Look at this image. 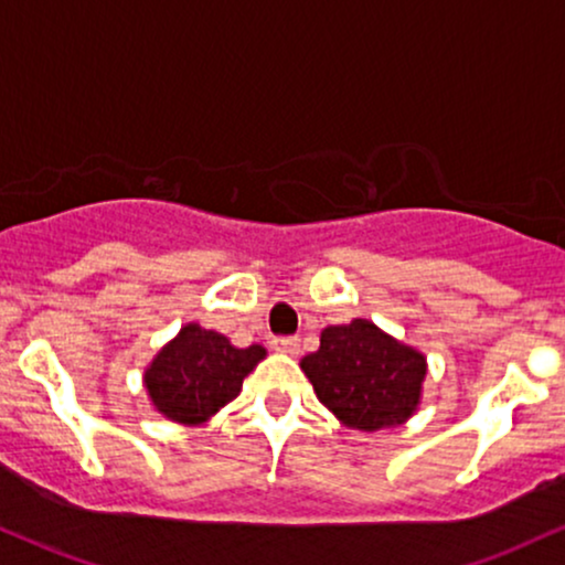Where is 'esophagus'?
Returning <instances> with one entry per match:
<instances>
[{
	"label": "esophagus",
	"mask_w": 565,
	"mask_h": 565,
	"mask_svg": "<svg viewBox=\"0 0 565 565\" xmlns=\"http://www.w3.org/2000/svg\"><path fill=\"white\" fill-rule=\"evenodd\" d=\"M274 348L278 352H287V355H297V352H300V339H297V337H276Z\"/></svg>",
	"instance_id": "esophagus-1"
}]
</instances>
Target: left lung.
<instances>
[{
    "mask_svg": "<svg viewBox=\"0 0 565 565\" xmlns=\"http://www.w3.org/2000/svg\"><path fill=\"white\" fill-rule=\"evenodd\" d=\"M318 399L344 426L379 431L405 424L420 403L426 358L373 321L329 326L321 348L302 358Z\"/></svg>",
    "mask_w": 565,
    "mask_h": 565,
    "instance_id": "8db88e82",
    "label": "left lung"
}]
</instances>
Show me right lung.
Returning <instances> with one entry per match:
<instances>
[{
  "instance_id": "1",
  "label": "right lung",
  "mask_w": 565,
  "mask_h": 565,
  "mask_svg": "<svg viewBox=\"0 0 565 565\" xmlns=\"http://www.w3.org/2000/svg\"><path fill=\"white\" fill-rule=\"evenodd\" d=\"M265 358V348H234L217 331L186 323L145 371L149 399L183 426L205 424L242 390L244 376Z\"/></svg>"
}]
</instances>
